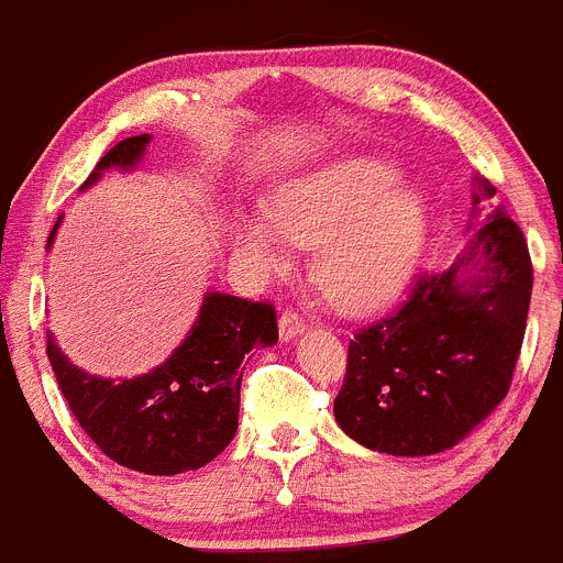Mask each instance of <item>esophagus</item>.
I'll return each instance as SVG.
<instances>
[{
	"label": "esophagus",
	"mask_w": 563,
	"mask_h": 563,
	"mask_svg": "<svg viewBox=\"0 0 563 563\" xmlns=\"http://www.w3.org/2000/svg\"><path fill=\"white\" fill-rule=\"evenodd\" d=\"M303 332V321L296 316V312H285V316L278 318V334H282V340H292L298 338V334Z\"/></svg>",
	"instance_id": "1"
}]
</instances>
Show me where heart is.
Returning a JSON list of instances; mask_svg holds the SVG:
<instances>
[{
    "label": "heart",
    "instance_id": "heart-1",
    "mask_svg": "<svg viewBox=\"0 0 563 563\" xmlns=\"http://www.w3.org/2000/svg\"><path fill=\"white\" fill-rule=\"evenodd\" d=\"M271 223L236 214L234 240L254 265L276 271L287 242L314 245L312 278L338 309L365 312L407 285L427 234V198L383 156H349L282 180Z\"/></svg>",
    "mask_w": 563,
    "mask_h": 563
}]
</instances>
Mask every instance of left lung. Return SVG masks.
Here are the masks:
<instances>
[{
  "label": "left lung",
  "instance_id": "8db88e82",
  "mask_svg": "<svg viewBox=\"0 0 563 563\" xmlns=\"http://www.w3.org/2000/svg\"><path fill=\"white\" fill-rule=\"evenodd\" d=\"M483 198H494V187L474 178L472 218ZM468 231L446 271L419 276L394 316L349 343L334 419L368 450H450L508 394L533 290L528 242L503 206Z\"/></svg>",
  "mask_w": 563,
  "mask_h": 563
}]
</instances>
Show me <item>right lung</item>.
I'll use <instances>...</instances> for the list:
<instances>
[{
    "label": "right lung",
    "mask_w": 563,
    "mask_h": 563,
    "mask_svg": "<svg viewBox=\"0 0 563 563\" xmlns=\"http://www.w3.org/2000/svg\"><path fill=\"white\" fill-rule=\"evenodd\" d=\"M151 133L122 139L97 162L80 189L106 169H136ZM55 223L46 247L58 234ZM278 340L271 303L245 301L229 292H206L198 321L158 368L133 379H108L71 363L46 332V357L53 363L66 405L82 432L120 466L144 474L195 472L220 455L236 432L242 360L251 349Z\"/></svg>",
    "instance_id": "add662e5"
}]
</instances>
